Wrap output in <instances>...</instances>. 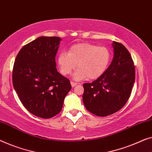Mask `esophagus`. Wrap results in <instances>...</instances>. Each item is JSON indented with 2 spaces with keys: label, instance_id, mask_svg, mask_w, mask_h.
Segmentation results:
<instances>
[{
  "label": "esophagus",
  "instance_id": "esophagus-1",
  "mask_svg": "<svg viewBox=\"0 0 152 152\" xmlns=\"http://www.w3.org/2000/svg\"><path fill=\"white\" fill-rule=\"evenodd\" d=\"M71 84L72 86V87H74V86H75L76 85H77V83L76 82H74V81H71Z\"/></svg>",
  "mask_w": 152,
  "mask_h": 152
}]
</instances>
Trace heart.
<instances>
[{
    "instance_id": "1",
    "label": "heart",
    "mask_w": 152,
    "mask_h": 152,
    "mask_svg": "<svg viewBox=\"0 0 152 152\" xmlns=\"http://www.w3.org/2000/svg\"><path fill=\"white\" fill-rule=\"evenodd\" d=\"M112 60L110 50L91 43H79L72 45L67 54L58 55L57 62L61 75H69L75 69L74 78L76 80H95L104 74Z\"/></svg>"
}]
</instances>
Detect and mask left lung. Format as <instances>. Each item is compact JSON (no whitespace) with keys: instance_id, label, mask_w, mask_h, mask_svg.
<instances>
[{"instance_id":"1","label":"left lung","mask_w":152,"mask_h":152,"mask_svg":"<svg viewBox=\"0 0 152 152\" xmlns=\"http://www.w3.org/2000/svg\"><path fill=\"white\" fill-rule=\"evenodd\" d=\"M114 58L104 74L92 83H83V102L90 113L110 115L124 106L135 81V67L124 45L114 41Z\"/></svg>"}]
</instances>
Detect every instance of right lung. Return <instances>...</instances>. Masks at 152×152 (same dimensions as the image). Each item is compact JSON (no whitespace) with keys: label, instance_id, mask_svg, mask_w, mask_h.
Masks as SVG:
<instances>
[{"label":"right lung","instance_id":"add662e5","mask_svg":"<svg viewBox=\"0 0 152 152\" xmlns=\"http://www.w3.org/2000/svg\"><path fill=\"white\" fill-rule=\"evenodd\" d=\"M59 37H39L18 53L12 72L13 86L27 110L42 118L53 117L62 109L71 89L69 80L56 69Z\"/></svg>","mask_w":152,"mask_h":152}]
</instances>
